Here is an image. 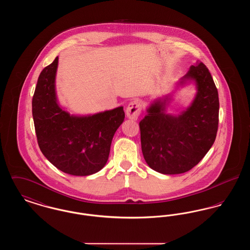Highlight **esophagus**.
<instances>
[{
    "label": "esophagus",
    "instance_id": "obj_1",
    "mask_svg": "<svg viewBox=\"0 0 250 250\" xmlns=\"http://www.w3.org/2000/svg\"><path fill=\"white\" fill-rule=\"evenodd\" d=\"M142 110V104L139 100H133L126 107V116L131 120H137L139 118Z\"/></svg>",
    "mask_w": 250,
    "mask_h": 250
}]
</instances>
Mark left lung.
Segmentation results:
<instances>
[{"label": "left lung", "mask_w": 250, "mask_h": 250, "mask_svg": "<svg viewBox=\"0 0 250 250\" xmlns=\"http://www.w3.org/2000/svg\"><path fill=\"white\" fill-rule=\"evenodd\" d=\"M193 84L196 94L177 114L168 113L172 94L158 97L146 107L140 122L143 157L148 166L162 174H180L196 166L214 144L219 100L208 68L202 62L191 65L176 88Z\"/></svg>", "instance_id": "1"}]
</instances>
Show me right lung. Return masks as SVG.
Listing matches in <instances>:
<instances>
[{
	"label": "right lung",
	"instance_id": "add662e5",
	"mask_svg": "<svg viewBox=\"0 0 250 250\" xmlns=\"http://www.w3.org/2000/svg\"><path fill=\"white\" fill-rule=\"evenodd\" d=\"M58 57L40 73L33 97V118L42 154L64 173L88 176L102 169L113 136L125 120L122 106L94 114H71L56 91Z\"/></svg>",
	"mask_w": 250,
	"mask_h": 250
}]
</instances>
